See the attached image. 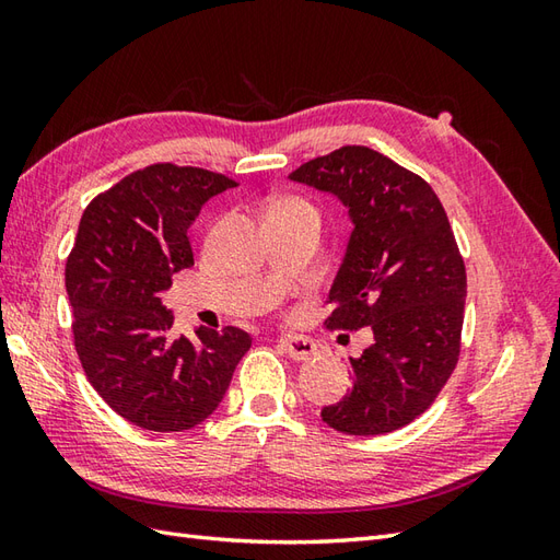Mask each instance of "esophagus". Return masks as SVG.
Instances as JSON below:
<instances>
[{
  "label": "esophagus",
  "instance_id": "34e87169",
  "mask_svg": "<svg viewBox=\"0 0 560 560\" xmlns=\"http://www.w3.org/2000/svg\"><path fill=\"white\" fill-rule=\"evenodd\" d=\"M277 347L287 351L293 361H307L317 353L315 341L303 335H289V337H277Z\"/></svg>",
  "mask_w": 560,
  "mask_h": 560
}]
</instances>
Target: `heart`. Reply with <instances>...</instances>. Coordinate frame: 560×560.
Returning <instances> with one entry per match:
<instances>
[{
    "instance_id": "1",
    "label": "heart",
    "mask_w": 560,
    "mask_h": 560,
    "mask_svg": "<svg viewBox=\"0 0 560 560\" xmlns=\"http://www.w3.org/2000/svg\"><path fill=\"white\" fill-rule=\"evenodd\" d=\"M273 209H289V211H303V213H311V217H317V209L311 205V201L303 199V197H289L283 201H277Z\"/></svg>"
}]
</instances>
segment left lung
<instances>
[{
	"mask_svg": "<svg viewBox=\"0 0 560 560\" xmlns=\"http://www.w3.org/2000/svg\"><path fill=\"white\" fill-rule=\"evenodd\" d=\"M291 180L349 207L353 231L325 327H371L375 339L349 361V395L323 421L349 435L399 431L438 399L462 351L467 269L447 213L421 175L368 147L317 156Z\"/></svg>",
	"mask_w": 560,
	"mask_h": 560,
	"instance_id": "obj_1",
	"label": "left lung"
}]
</instances>
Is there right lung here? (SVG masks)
<instances>
[{
	"label": "right lung",
	"instance_id": "right-lung-1",
	"mask_svg": "<svg viewBox=\"0 0 560 560\" xmlns=\"http://www.w3.org/2000/svg\"><path fill=\"white\" fill-rule=\"evenodd\" d=\"M237 183L195 165L153 163L93 197L67 257L74 347L105 404L147 431H187L219 407L247 331L199 327L173 337L161 293L195 265L187 229L201 205Z\"/></svg>",
	"mask_w": 560,
	"mask_h": 560
}]
</instances>
